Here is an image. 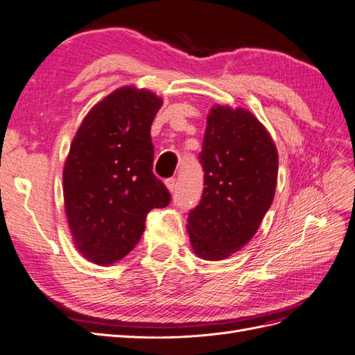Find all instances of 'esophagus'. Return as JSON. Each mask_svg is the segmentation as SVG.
<instances>
[{
    "instance_id": "34e87169",
    "label": "esophagus",
    "mask_w": 355,
    "mask_h": 355,
    "mask_svg": "<svg viewBox=\"0 0 355 355\" xmlns=\"http://www.w3.org/2000/svg\"><path fill=\"white\" fill-rule=\"evenodd\" d=\"M166 187H167V189L171 192V194H175L176 189H178V182H176V179H175V178L167 179V180H166Z\"/></svg>"
}]
</instances>
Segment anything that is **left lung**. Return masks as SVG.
<instances>
[{"mask_svg":"<svg viewBox=\"0 0 355 355\" xmlns=\"http://www.w3.org/2000/svg\"><path fill=\"white\" fill-rule=\"evenodd\" d=\"M198 158L204 189L188 214L189 241L201 259L222 261L253 239L271 207L277 148L250 111L218 105L207 116Z\"/></svg>","mask_w":355,"mask_h":355,"instance_id":"left-lung-1","label":"left lung"}]
</instances>
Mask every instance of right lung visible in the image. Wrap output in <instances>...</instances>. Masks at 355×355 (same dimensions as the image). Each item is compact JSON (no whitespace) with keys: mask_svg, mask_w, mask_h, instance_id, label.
Wrapping results in <instances>:
<instances>
[{"mask_svg":"<svg viewBox=\"0 0 355 355\" xmlns=\"http://www.w3.org/2000/svg\"><path fill=\"white\" fill-rule=\"evenodd\" d=\"M163 101L149 90L121 87L94 105L71 144L63 198L78 252L112 265L133 250L146 214L168 206L153 171L151 124Z\"/></svg>","mask_w":355,"mask_h":355,"instance_id":"1","label":"right lung"}]
</instances>
